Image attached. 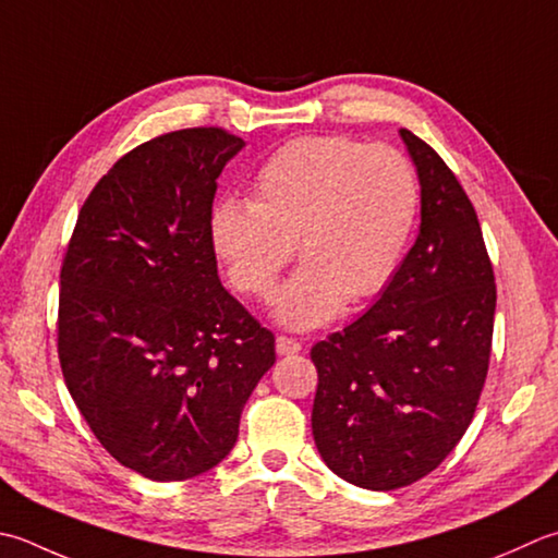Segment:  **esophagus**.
<instances>
[{"label": "esophagus", "mask_w": 558, "mask_h": 558, "mask_svg": "<svg viewBox=\"0 0 558 558\" xmlns=\"http://www.w3.org/2000/svg\"><path fill=\"white\" fill-rule=\"evenodd\" d=\"M276 351L278 355H294L302 351V343L298 338H290V336H278L276 338Z\"/></svg>", "instance_id": "1"}]
</instances>
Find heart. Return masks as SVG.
<instances>
[{"mask_svg":"<svg viewBox=\"0 0 558 558\" xmlns=\"http://www.w3.org/2000/svg\"><path fill=\"white\" fill-rule=\"evenodd\" d=\"M421 215L411 159L389 145L324 135L272 151L251 183V203L213 207L210 239L234 290L276 294L300 248L304 266L282 288L276 316L288 329H314L387 288L407 256Z\"/></svg>","mask_w":558,"mask_h":558,"instance_id":"heart-1","label":"heart"}]
</instances>
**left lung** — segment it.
<instances>
[{
    "label": "left lung",
    "instance_id": "left-lung-1",
    "mask_svg": "<svg viewBox=\"0 0 558 558\" xmlns=\"http://www.w3.org/2000/svg\"><path fill=\"white\" fill-rule=\"evenodd\" d=\"M421 181V229L363 316L312 348L316 450L333 474L395 490L462 440L482 397L496 280L472 201L438 151L399 130Z\"/></svg>",
    "mask_w": 558,
    "mask_h": 558
}]
</instances>
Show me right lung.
Segmentation results:
<instances>
[{"label": "right lung", "mask_w": 558, "mask_h": 558, "mask_svg": "<svg viewBox=\"0 0 558 558\" xmlns=\"http://www.w3.org/2000/svg\"><path fill=\"white\" fill-rule=\"evenodd\" d=\"M242 147L185 128L128 151L84 201L62 260L64 385L108 454L151 482L220 464L276 363V336L222 288L210 239L217 177Z\"/></svg>", "instance_id": "1"}]
</instances>
